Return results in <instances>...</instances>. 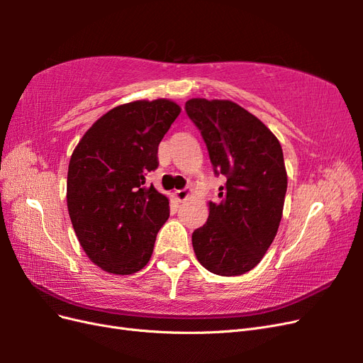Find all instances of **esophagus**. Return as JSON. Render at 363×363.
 <instances>
[{"instance_id":"obj_1","label":"esophagus","mask_w":363,"mask_h":363,"mask_svg":"<svg viewBox=\"0 0 363 363\" xmlns=\"http://www.w3.org/2000/svg\"><path fill=\"white\" fill-rule=\"evenodd\" d=\"M191 194H192V191L191 189H180V191H175V199H177L179 201H184V200H188L189 196H191Z\"/></svg>"}]
</instances>
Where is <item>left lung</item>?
I'll list each match as a JSON object with an SVG mask.
<instances>
[{"label":"left lung","mask_w":363,"mask_h":363,"mask_svg":"<svg viewBox=\"0 0 363 363\" xmlns=\"http://www.w3.org/2000/svg\"><path fill=\"white\" fill-rule=\"evenodd\" d=\"M184 111L200 130L216 175L219 203L192 233L195 256L218 276H240L262 260L277 235L288 175L279 139L271 130L228 100L192 98Z\"/></svg>","instance_id":"obj_1"}]
</instances>
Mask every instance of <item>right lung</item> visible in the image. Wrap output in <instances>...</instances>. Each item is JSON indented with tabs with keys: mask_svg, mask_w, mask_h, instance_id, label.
Instances as JSON below:
<instances>
[{
	"mask_svg": "<svg viewBox=\"0 0 363 363\" xmlns=\"http://www.w3.org/2000/svg\"><path fill=\"white\" fill-rule=\"evenodd\" d=\"M180 113L169 100L133 101L103 115L75 147L68 168V212L79 242L95 265L127 276L144 268L169 201L145 184L157 150Z\"/></svg>",
	"mask_w": 363,
	"mask_h": 363,
	"instance_id": "obj_1",
	"label": "right lung"
}]
</instances>
